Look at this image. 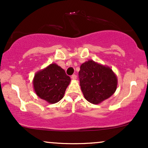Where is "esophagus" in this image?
I'll return each instance as SVG.
<instances>
[{"instance_id": "1", "label": "esophagus", "mask_w": 148, "mask_h": 148, "mask_svg": "<svg viewBox=\"0 0 148 148\" xmlns=\"http://www.w3.org/2000/svg\"><path fill=\"white\" fill-rule=\"evenodd\" d=\"M76 77H77V76H76V74H73V75L72 76V79L73 80L76 79Z\"/></svg>"}]
</instances>
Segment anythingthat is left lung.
Returning a JSON list of instances; mask_svg holds the SVG:
<instances>
[{
  "mask_svg": "<svg viewBox=\"0 0 148 148\" xmlns=\"http://www.w3.org/2000/svg\"><path fill=\"white\" fill-rule=\"evenodd\" d=\"M79 77L84 97L94 104L113 95L118 86V79L113 70L93 60L81 64Z\"/></svg>",
  "mask_w": 148,
  "mask_h": 148,
  "instance_id": "8db88e82",
  "label": "left lung"
}]
</instances>
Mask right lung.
I'll return each instance as SVG.
<instances>
[{
    "label": "right lung",
    "mask_w": 148,
    "mask_h": 148,
    "mask_svg": "<svg viewBox=\"0 0 148 148\" xmlns=\"http://www.w3.org/2000/svg\"><path fill=\"white\" fill-rule=\"evenodd\" d=\"M71 81L63 69L58 64H49L34 76L33 84L37 95L50 103L58 102Z\"/></svg>",
    "instance_id": "right-lung-1"
}]
</instances>
